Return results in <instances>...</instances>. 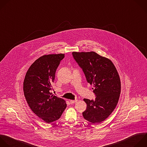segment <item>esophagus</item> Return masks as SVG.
Returning <instances> with one entry per match:
<instances>
[{
  "mask_svg": "<svg viewBox=\"0 0 147 147\" xmlns=\"http://www.w3.org/2000/svg\"><path fill=\"white\" fill-rule=\"evenodd\" d=\"M77 102V100H70V103L71 104H73V103H74Z\"/></svg>",
  "mask_w": 147,
  "mask_h": 147,
  "instance_id": "34e87169",
  "label": "esophagus"
}]
</instances>
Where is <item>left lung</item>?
I'll return each mask as SVG.
<instances>
[{
  "label": "left lung",
  "instance_id": "left-lung-1",
  "mask_svg": "<svg viewBox=\"0 0 147 147\" xmlns=\"http://www.w3.org/2000/svg\"><path fill=\"white\" fill-rule=\"evenodd\" d=\"M73 57L82 69L86 81L93 85L95 100L84 99L87 107L84 118L93 123H100L115 109L121 93V81L111 60L91 52H73Z\"/></svg>",
  "mask_w": 147,
  "mask_h": 147
}]
</instances>
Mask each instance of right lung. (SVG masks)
<instances>
[{
  "label": "right lung",
  "instance_id": "1",
  "mask_svg": "<svg viewBox=\"0 0 147 147\" xmlns=\"http://www.w3.org/2000/svg\"><path fill=\"white\" fill-rule=\"evenodd\" d=\"M65 54L43 55L36 60L26 72L24 93L32 111L47 123L61 117L66 108V102L50 92L56 70Z\"/></svg>",
  "mask_w": 147,
  "mask_h": 147
}]
</instances>
